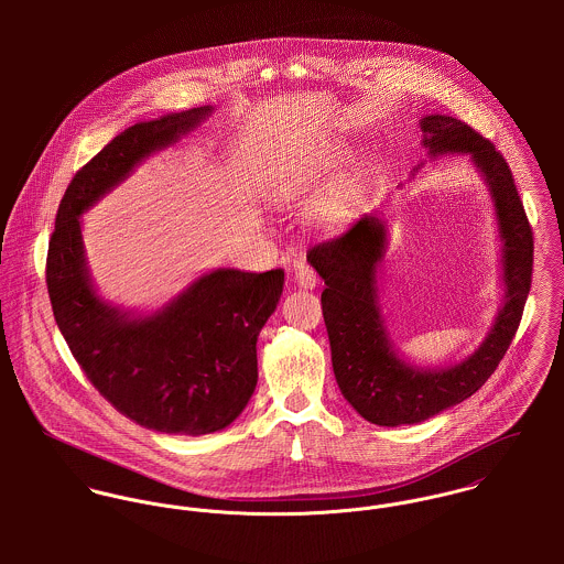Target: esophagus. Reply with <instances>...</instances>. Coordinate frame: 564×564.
Returning a JSON list of instances; mask_svg holds the SVG:
<instances>
[{
	"mask_svg": "<svg viewBox=\"0 0 564 564\" xmlns=\"http://www.w3.org/2000/svg\"><path fill=\"white\" fill-rule=\"evenodd\" d=\"M295 280H297V284L302 286V289H315L317 284H319V275H317V271L311 267V264H297V271H295Z\"/></svg>",
	"mask_w": 564,
	"mask_h": 564,
	"instance_id": "obj_1",
	"label": "esophagus"
}]
</instances>
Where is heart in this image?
I'll return each instance as SVG.
<instances>
[{
    "mask_svg": "<svg viewBox=\"0 0 564 564\" xmlns=\"http://www.w3.org/2000/svg\"><path fill=\"white\" fill-rule=\"evenodd\" d=\"M332 166L334 162H313L286 173L278 184V195L282 199H297L306 195L308 191L315 188V184ZM354 199H356V184L349 180L338 182L315 202V206L311 208V219L322 228L334 226L349 215Z\"/></svg>",
    "mask_w": 564,
    "mask_h": 564,
    "instance_id": "1",
    "label": "heart"
}]
</instances>
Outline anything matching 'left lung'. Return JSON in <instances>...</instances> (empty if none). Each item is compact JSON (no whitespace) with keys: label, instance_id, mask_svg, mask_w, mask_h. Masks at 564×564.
I'll return each mask as SVG.
<instances>
[{"label":"left lung","instance_id":"obj_1","mask_svg":"<svg viewBox=\"0 0 564 564\" xmlns=\"http://www.w3.org/2000/svg\"><path fill=\"white\" fill-rule=\"evenodd\" d=\"M421 132L430 156L469 154L482 171L503 241L506 295L488 336L469 358L445 369H423L400 358L378 306L376 271L387 247L382 219L362 215L338 239L311 249L308 260L325 282L323 322L338 389L360 416L389 427L421 423L471 398L508 351L532 284L534 237L508 162L460 119L425 115Z\"/></svg>","mask_w":564,"mask_h":564}]
</instances>
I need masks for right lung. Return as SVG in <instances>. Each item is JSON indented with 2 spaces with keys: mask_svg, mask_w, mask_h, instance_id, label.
Listing matches in <instances>:
<instances>
[{
  "mask_svg": "<svg viewBox=\"0 0 564 564\" xmlns=\"http://www.w3.org/2000/svg\"><path fill=\"white\" fill-rule=\"evenodd\" d=\"M210 110L141 121L115 137L67 186L47 249L54 319L82 371L121 414L164 434L219 432L241 414L258 382L256 340L280 302L284 271L217 269L154 315L134 317L95 293L80 215Z\"/></svg>",
  "mask_w": 564,
  "mask_h": 564,
  "instance_id": "obj_1",
  "label": "right lung"
}]
</instances>
